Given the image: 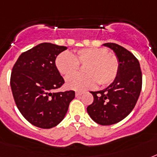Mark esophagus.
<instances>
[{
    "instance_id": "34e87169",
    "label": "esophagus",
    "mask_w": 157,
    "mask_h": 157,
    "mask_svg": "<svg viewBox=\"0 0 157 157\" xmlns=\"http://www.w3.org/2000/svg\"><path fill=\"white\" fill-rule=\"evenodd\" d=\"M82 94H83V92H80V91H77V92H76V97H79V96H81Z\"/></svg>"
}]
</instances>
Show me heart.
Here are the masks:
<instances>
[{"label": "heart", "instance_id": "heart-1", "mask_svg": "<svg viewBox=\"0 0 157 157\" xmlns=\"http://www.w3.org/2000/svg\"><path fill=\"white\" fill-rule=\"evenodd\" d=\"M79 65L85 66V75H77L67 79V88L74 90H86L95 85L105 86L114 81L119 71L117 57L108 54L104 48H84L75 54L62 52L55 59V66L65 78L77 72Z\"/></svg>", "mask_w": 157, "mask_h": 157}]
</instances>
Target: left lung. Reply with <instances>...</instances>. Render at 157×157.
Wrapping results in <instances>:
<instances>
[{"label":"left lung","instance_id":"obj_1","mask_svg":"<svg viewBox=\"0 0 157 157\" xmlns=\"http://www.w3.org/2000/svg\"><path fill=\"white\" fill-rule=\"evenodd\" d=\"M103 45L113 50L119 63L117 76L107 88L91 91L94 102L87 112L94 121L102 125L118 123L132 112L142 89V71L139 60L125 48L115 43Z\"/></svg>","mask_w":157,"mask_h":157}]
</instances>
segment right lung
Returning <instances> with one entry per match:
<instances>
[{"mask_svg": "<svg viewBox=\"0 0 157 157\" xmlns=\"http://www.w3.org/2000/svg\"><path fill=\"white\" fill-rule=\"evenodd\" d=\"M67 49L41 43L21 54L12 69L10 86L16 106L28 122L39 128L59 124L75 98L73 90L54 92L64 83L55 59Z\"/></svg>", "mask_w": 157, "mask_h": 157, "instance_id": "1", "label": "right lung"}]
</instances>
